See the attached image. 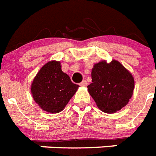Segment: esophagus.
<instances>
[{"label":"esophagus","instance_id":"34e87169","mask_svg":"<svg viewBox=\"0 0 156 156\" xmlns=\"http://www.w3.org/2000/svg\"><path fill=\"white\" fill-rule=\"evenodd\" d=\"M80 85L82 86V87H84V86H87V85H88V82L86 81L85 80H83V81H82L81 83L80 84Z\"/></svg>","mask_w":156,"mask_h":156}]
</instances>
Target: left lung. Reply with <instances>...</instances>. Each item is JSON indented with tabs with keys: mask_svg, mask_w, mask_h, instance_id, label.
<instances>
[{
	"mask_svg": "<svg viewBox=\"0 0 156 156\" xmlns=\"http://www.w3.org/2000/svg\"><path fill=\"white\" fill-rule=\"evenodd\" d=\"M88 91L101 111L113 113L126 106L133 95L134 80L131 73L118 61H101L92 70Z\"/></svg>",
	"mask_w": 156,
	"mask_h": 156,
	"instance_id": "1",
	"label": "left lung"
}]
</instances>
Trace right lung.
I'll use <instances>...</instances> for the list:
<instances>
[{"label": "right lung", "instance_id": "right-lung-1", "mask_svg": "<svg viewBox=\"0 0 156 156\" xmlns=\"http://www.w3.org/2000/svg\"><path fill=\"white\" fill-rule=\"evenodd\" d=\"M78 88L79 85L72 83L69 76L61 70L60 62L51 61L34 77L31 93L43 110L56 113L63 110Z\"/></svg>", "mask_w": 156, "mask_h": 156}]
</instances>
